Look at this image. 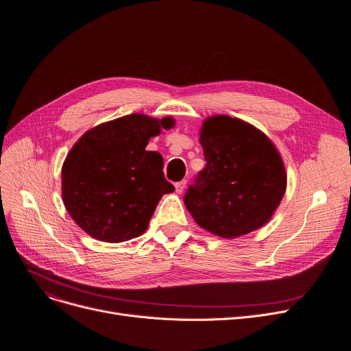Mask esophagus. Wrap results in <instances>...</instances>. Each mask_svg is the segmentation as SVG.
<instances>
[{
	"mask_svg": "<svg viewBox=\"0 0 351 351\" xmlns=\"http://www.w3.org/2000/svg\"><path fill=\"white\" fill-rule=\"evenodd\" d=\"M175 188H176V192H178V193H183V192H185V189H186V180L178 182L176 185H175Z\"/></svg>",
	"mask_w": 351,
	"mask_h": 351,
	"instance_id": "1",
	"label": "esophagus"
}]
</instances>
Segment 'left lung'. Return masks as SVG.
Here are the masks:
<instances>
[{
  "mask_svg": "<svg viewBox=\"0 0 351 351\" xmlns=\"http://www.w3.org/2000/svg\"><path fill=\"white\" fill-rule=\"evenodd\" d=\"M199 142L206 166L185 195L195 222L225 239L265 226L287 188L285 163L271 139L249 122L212 115L202 123Z\"/></svg>",
  "mask_w": 351,
  "mask_h": 351,
  "instance_id": "8db88e82",
  "label": "left lung"
}]
</instances>
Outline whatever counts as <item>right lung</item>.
I'll list each match as a JSON object with an SVG mask.
<instances>
[{
  "mask_svg": "<svg viewBox=\"0 0 351 351\" xmlns=\"http://www.w3.org/2000/svg\"><path fill=\"white\" fill-rule=\"evenodd\" d=\"M175 119L131 114L86 131L62 165V202L89 236L121 243L141 236L165 193L175 191L163 176V158L146 151L151 138Z\"/></svg>",
  "mask_w": 351,
  "mask_h": 351,
  "instance_id": "obj_1",
  "label": "right lung"
}]
</instances>
